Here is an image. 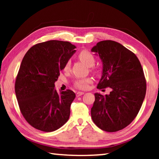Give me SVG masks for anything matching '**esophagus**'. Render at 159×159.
Returning <instances> with one entry per match:
<instances>
[{"mask_svg": "<svg viewBox=\"0 0 159 159\" xmlns=\"http://www.w3.org/2000/svg\"><path fill=\"white\" fill-rule=\"evenodd\" d=\"M83 94H84V93H83V92H77V93H76V97L81 96V95H83Z\"/></svg>", "mask_w": 159, "mask_h": 159, "instance_id": "esophagus-1", "label": "esophagus"}]
</instances>
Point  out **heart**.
<instances>
[{"label": "heart", "instance_id": "obj_1", "mask_svg": "<svg viewBox=\"0 0 159 159\" xmlns=\"http://www.w3.org/2000/svg\"><path fill=\"white\" fill-rule=\"evenodd\" d=\"M78 57H79V60L84 63L85 65L88 66H92L95 64V58L94 55L91 53L89 50H82L78 53ZM70 65H71V62L70 61H66L64 66V71H68L70 69ZM93 80L90 77L87 78H81V79H78L75 80L74 83V85L75 88H76L79 90H84L88 89L89 84L92 83Z\"/></svg>", "mask_w": 159, "mask_h": 159}]
</instances>
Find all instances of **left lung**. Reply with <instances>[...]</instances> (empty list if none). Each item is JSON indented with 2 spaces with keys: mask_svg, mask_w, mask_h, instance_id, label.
Wrapping results in <instances>:
<instances>
[{
  "mask_svg": "<svg viewBox=\"0 0 159 159\" xmlns=\"http://www.w3.org/2000/svg\"><path fill=\"white\" fill-rule=\"evenodd\" d=\"M91 51L98 54L103 64L97 88H111L109 95L95 94L91 117L102 130H120L137 116L146 95L147 83L140 61L132 51L110 40L98 43Z\"/></svg>",
  "mask_w": 159,
  "mask_h": 159,
  "instance_id": "left-lung-1",
  "label": "left lung"
}]
</instances>
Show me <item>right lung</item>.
<instances>
[{
    "label": "right lung",
    "instance_id": "obj_1",
    "mask_svg": "<svg viewBox=\"0 0 159 159\" xmlns=\"http://www.w3.org/2000/svg\"><path fill=\"white\" fill-rule=\"evenodd\" d=\"M75 48L68 41L40 43L32 46L21 61L15 94L21 114L34 128L52 132L68 120L76 95L71 90L58 93L55 82Z\"/></svg>",
    "mask_w": 159,
    "mask_h": 159
}]
</instances>
